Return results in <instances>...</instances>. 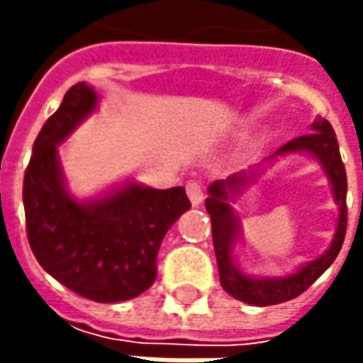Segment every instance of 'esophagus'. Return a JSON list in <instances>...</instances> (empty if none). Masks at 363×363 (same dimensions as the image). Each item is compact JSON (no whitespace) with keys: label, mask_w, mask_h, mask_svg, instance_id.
<instances>
[{"label":"esophagus","mask_w":363,"mask_h":363,"mask_svg":"<svg viewBox=\"0 0 363 363\" xmlns=\"http://www.w3.org/2000/svg\"><path fill=\"white\" fill-rule=\"evenodd\" d=\"M186 191H188V198L191 206H200L203 202V188L202 184H198V182H189L188 186H186Z\"/></svg>","instance_id":"1"}]
</instances>
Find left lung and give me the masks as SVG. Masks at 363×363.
Instances as JSON below:
<instances>
[{
    "label": "left lung",
    "mask_w": 363,
    "mask_h": 363,
    "mask_svg": "<svg viewBox=\"0 0 363 363\" xmlns=\"http://www.w3.org/2000/svg\"><path fill=\"white\" fill-rule=\"evenodd\" d=\"M309 135L297 137L289 141L281 149H277L272 155L258 165H252L244 172L232 174L226 179H218L208 188L206 198V210L212 218V238H214V252L218 260V272H220V285L232 295L234 299L267 307L285 301L299 297L303 291H307L315 281L328 271L331 262L337 258L342 250L345 228H347V206H345V194H347V179H345V167H343L340 145L335 139L333 127L328 121L317 117L311 125ZM293 152H305L320 161L322 169L326 172L332 186L334 199L338 203L340 214L336 225V234L330 248L321 257L301 265L299 269L285 277H250L240 271L235 258V244L242 240V225L238 213L231 208L244 189L254 183L257 175L274 160Z\"/></svg>",
    "instance_id": "obj_1"
}]
</instances>
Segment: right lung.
<instances>
[{
	"instance_id": "right-lung-1",
	"label": "right lung",
	"mask_w": 363,
	"mask_h": 363,
	"mask_svg": "<svg viewBox=\"0 0 363 363\" xmlns=\"http://www.w3.org/2000/svg\"><path fill=\"white\" fill-rule=\"evenodd\" d=\"M99 108V94L78 82L35 137L23 175L26 228L42 269L80 297L119 303L155 283L165 232L191 208L186 189H153L127 179L78 200L66 188L58 145Z\"/></svg>"
}]
</instances>
